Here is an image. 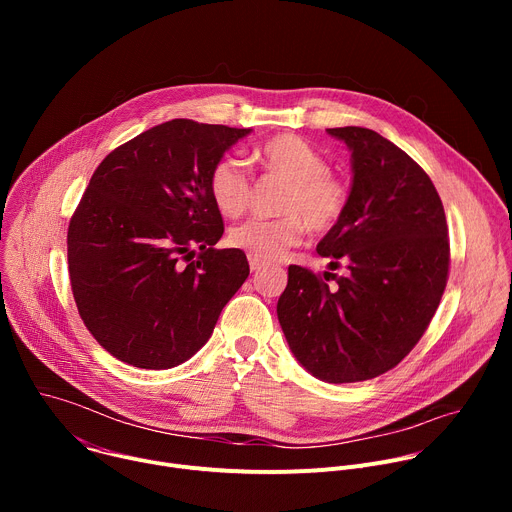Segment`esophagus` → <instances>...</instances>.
I'll return each instance as SVG.
<instances>
[{"label": "esophagus", "mask_w": 512, "mask_h": 512, "mask_svg": "<svg viewBox=\"0 0 512 512\" xmlns=\"http://www.w3.org/2000/svg\"><path fill=\"white\" fill-rule=\"evenodd\" d=\"M249 267H251V271H255V273H257V271H261L263 263H261L257 257H251V255H249Z\"/></svg>", "instance_id": "34e87169"}]
</instances>
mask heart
I'll use <instances>...</instances> for the list:
<instances>
[{
	"label": "heart",
	"instance_id": "obj_1",
	"mask_svg": "<svg viewBox=\"0 0 512 512\" xmlns=\"http://www.w3.org/2000/svg\"><path fill=\"white\" fill-rule=\"evenodd\" d=\"M253 162L267 178L285 182L277 218H251L229 235L233 247L259 261H275L296 247L306 227L316 233L334 229L346 214L350 186L330 172L328 160L314 145L294 133H281L253 150ZM208 192L216 210L235 218L253 198V180L245 164L233 156L218 160L208 174Z\"/></svg>",
	"mask_w": 512,
	"mask_h": 512
}]
</instances>
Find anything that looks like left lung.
<instances>
[{
	"label": "left lung",
	"instance_id": "left-lung-1",
	"mask_svg": "<svg viewBox=\"0 0 512 512\" xmlns=\"http://www.w3.org/2000/svg\"><path fill=\"white\" fill-rule=\"evenodd\" d=\"M326 131L348 145L352 184L316 251L345 275L289 265L277 318L308 373L358 383L397 367L427 330L448 281V225L433 182L395 143L367 127Z\"/></svg>",
	"mask_w": 512,
	"mask_h": 512
}]
</instances>
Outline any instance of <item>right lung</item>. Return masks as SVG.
Wrapping results in <instances>:
<instances>
[{
    "label": "right lung",
    "mask_w": 512,
    "mask_h": 512,
    "mask_svg": "<svg viewBox=\"0 0 512 512\" xmlns=\"http://www.w3.org/2000/svg\"><path fill=\"white\" fill-rule=\"evenodd\" d=\"M249 133L172 119L95 170L68 225V275L85 326L121 362H186L249 277L241 249H214L225 227L208 192L212 166Z\"/></svg>",
    "instance_id": "add662e5"
}]
</instances>
